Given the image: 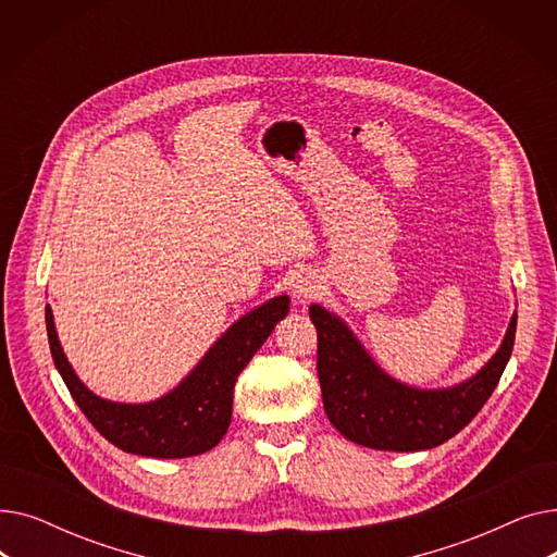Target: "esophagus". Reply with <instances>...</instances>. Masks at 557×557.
<instances>
[{
    "label": "esophagus",
    "instance_id": "1",
    "mask_svg": "<svg viewBox=\"0 0 557 557\" xmlns=\"http://www.w3.org/2000/svg\"><path fill=\"white\" fill-rule=\"evenodd\" d=\"M315 290H318V280L311 273H302V275L296 277V282H294V296L298 298V302H305L311 296H315Z\"/></svg>",
    "mask_w": 557,
    "mask_h": 557
}]
</instances>
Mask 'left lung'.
Instances as JSON below:
<instances>
[{
	"label": "left lung",
	"mask_w": 557,
	"mask_h": 557,
	"mask_svg": "<svg viewBox=\"0 0 557 557\" xmlns=\"http://www.w3.org/2000/svg\"><path fill=\"white\" fill-rule=\"evenodd\" d=\"M309 318L318 332L315 366L330 422L347 441L382 451L431 449L470 424L499 384L517 330L515 313L499 352L470 382L418 391L379 370L336 315L313 305Z\"/></svg>",
	"instance_id": "8db88e82"
}]
</instances>
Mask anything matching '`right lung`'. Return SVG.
<instances>
[{"instance_id": "right-lung-1", "label": "right lung", "mask_w": 557, "mask_h": 557, "mask_svg": "<svg viewBox=\"0 0 557 557\" xmlns=\"http://www.w3.org/2000/svg\"><path fill=\"white\" fill-rule=\"evenodd\" d=\"M286 313V296L250 311L216 341L178 388L158 401L133 406L99 399L78 382L58 343L51 309L45 307L53 363L83 416L114 447L149 458L198 456L221 443L232 420L237 376Z\"/></svg>"}]
</instances>
